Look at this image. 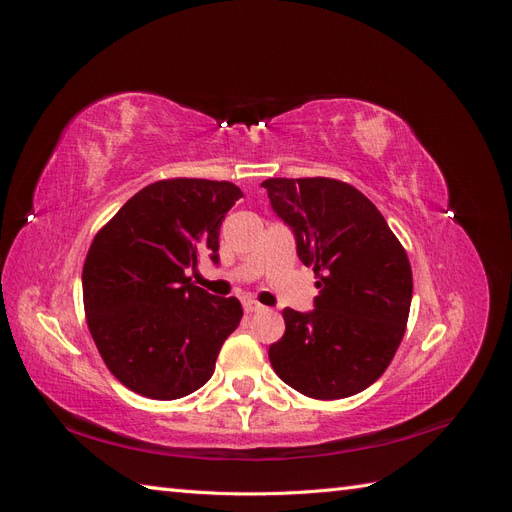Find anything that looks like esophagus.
I'll use <instances>...</instances> for the list:
<instances>
[{
	"instance_id": "34e87169",
	"label": "esophagus",
	"mask_w": 512,
	"mask_h": 512,
	"mask_svg": "<svg viewBox=\"0 0 512 512\" xmlns=\"http://www.w3.org/2000/svg\"><path fill=\"white\" fill-rule=\"evenodd\" d=\"M243 307H245V312H247V314H256V312H262V309H265V307H262L260 303L250 301V299H247V301L243 303Z\"/></svg>"
}]
</instances>
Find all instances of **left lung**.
<instances>
[{"mask_svg": "<svg viewBox=\"0 0 512 512\" xmlns=\"http://www.w3.org/2000/svg\"><path fill=\"white\" fill-rule=\"evenodd\" d=\"M260 185L320 288L312 312H282L286 331L269 348L275 374L314 399L361 393L384 374L406 333L408 254L376 205L344 181L277 177Z\"/></svg>", "mask_w": 512, "mask_h": 512, "instance_id": "8db88e82", "label": "left lung"}]
</instances>
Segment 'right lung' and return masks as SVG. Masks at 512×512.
<instances>
[{
    "label": "right lung",
    "instance_id": "obj_1",
    "mask_svg": "<svg viewBox=\"0 0 512 512\" xmlns=\"http://www.w3.org/2000/svg\"><path fill=\"white\" fill-rule=\"evenodd\" d=\"M241 196L230 181H156L94 237L83 267L87 327L130 391L179 399L213 376L243 307L194 286L188 271L203 256L218 265L220 226Z\"/></svg>",
    "mask_w": 512,
    "mask_h": 512
}]
</instances>
